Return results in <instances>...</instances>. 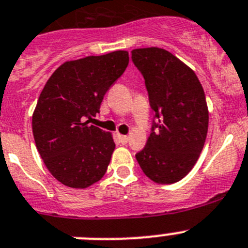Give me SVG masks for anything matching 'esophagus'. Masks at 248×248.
<instances>
[{
	"instance_id": "34e87169",
	"label": "esophagus",
	"mask_w": 248,
	"mask_h": 248,
	"mask_svg": "<svg viewBox=\"0 0 248 248\" xmlns=\"http://www.w3.org/2000/svg\"><path fill=\"white\" fill-rule=\"evenodd\" d=\"M118 138H119V141L122 144H126L128 143V140H129V138L126 137V135H120V134H118Z\"/></svg>"
}]
</instances>
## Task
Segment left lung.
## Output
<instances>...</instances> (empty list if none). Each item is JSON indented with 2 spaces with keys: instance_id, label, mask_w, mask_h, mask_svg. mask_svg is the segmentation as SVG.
<instances>
[{
  "instance_id": "8db88e82",
  "label": "left lung",
  "mask_w": 248,
  "mask_h": 248,
  "mask_svg": "<svg viewBox=\"0 0 248 248\" xmlns=\"http://www.w3.org/2000/svg\"><path fill=\"white\" fill-rule=\"evenodd\" d=\"M131 61L143 74L154 111L146 145L135 157L153 181L176 183L194 168L207 135L202 85L191 68L163 48L131 50Z\"/></svg>"
}]
</instances>
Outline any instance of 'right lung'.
Here are the masks:
<instances>
[{"label":"right lung","instance_id":"1","mask_svg":"<svg viewBox=\"0 0 248 248\" xmlns=\"http://www.w3.org/2000/svg\"><path fill=\"white\" fill-rule=\"evenodd\" d=\"M126 50L63 63L39 95L32 117L37 150L59 183L85 189L104 176L115 149L113 137L88 118L128 67Z\"/></svg>","mask_w":248,"mask_h":248}]
</instances>
